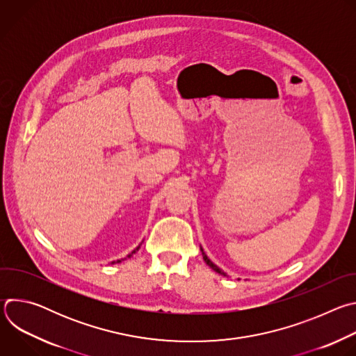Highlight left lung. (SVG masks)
<instances>
[{"label":"left lung","mask_w":356,"mask_h":356,"mask_svg":"<svg viewBox=\"0 0 356 356\" xmlns=\"http://www.w3.org/2000/svg\"><path fill=\"white\" fill-rule=\"evenodd\" d=\"M200 249H201V253H202V259H204V262L214 270V272H217V273H220V275H222V276H227V273H224L216 264H213L210 259H209V257L206 255V253H204V250H202V248L200 246Z\"/></svg>","instance_id":"8db88e82"}]
</instances>
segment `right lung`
Here are the masks:
<instances>
[{"instance_id":"right-lung-1","label":"right lung","mask_w":356,"mask_h":356,"mask_svg":"<svg viewBox=\"0 0 356 356\" xmlns=\"http://www.w3.org/2000/svg\"><path fill=\"white\" fill-rule=\"evenodd\" d=\"M142 242H143V241H142ZM142 242H140V243H139V245H138V246H136V248H135V249H134V250H132L131 253H128V255H127V258H131V257L134 255V253H136V252H138V249L140 248ZM127 258H124V259H118V261H113V262H111V265H114V264H121V262H122V261H125Z\"/></svg>"}]
</instances>
